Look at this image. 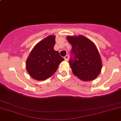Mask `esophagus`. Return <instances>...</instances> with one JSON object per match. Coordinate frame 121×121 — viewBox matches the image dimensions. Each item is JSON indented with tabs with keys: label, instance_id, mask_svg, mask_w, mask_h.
Here are the masks:
<instances>
[{
	"label": "esophagus",
	"instance_id": "1",
	"mask_svg": "<svg viewBox=\"0 0 121 121\" xmlns=\"http://www.w3.org/2000/svg\"><path fill=\"white\" fill-rule=\"evenodd\" d=\"M65 59L66 61H68V60H69V55H66V56H65Z\"/></svg>",
	"mask_w": 121,
	"mask_h": 121
}]
</instances>
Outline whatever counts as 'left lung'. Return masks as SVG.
<instances>
[{
	"instance_id": "obj_1",
	"label": "left lung",
	"mask_w": 121,
	"mask_h": 121,
	"mask_svg": "<svg viewBox=\"0 0 121 121\" xmlns=\"http://www.w3.org/2000/svg\"><path fill=\"white\" fill-rule=\"evenodd\" d=\"M67 39L72 45L69 63L74 75L82 81L95 79L101 72L102 61L94 43L82 35L68 36Z\"/></svg>"
}]
</instances>
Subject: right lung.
I'll return each mask as SVG.
<instances>
[{"label":"right lung","mask_w":121,"mask_h":121,"mask_svg":"<svg viewBox=\"0 0 121 121\" xmlns=\"http://www.w3.org/2000/svg\"><path fill=\"white\" fill-rule=\"evenodd\" d=\"M55 37H47L33 48L26 63L28 73L34 79L43 81L56 72L59 65L65 60L58 51L54 49Z\"/></svg>","instance_id":"1"}]
</instances>
